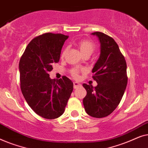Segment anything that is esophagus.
Instances as JSON below:
<instances>
[{"label":"esophagus","instance_id":"34e87169","mask_svg":"<svg viewBox=\"0 0 148 148\" xmlns=\"http://www.w3.org/2000/svg\"><path fill=\"white\" fill-rule=\"evenodd\" d=\"M81 86H82V85L79 84L77 82H73V88L75 89H77V88H79V87H80Z\"/></svg>","mask_w":148,"mask_h":148}]
</instances>
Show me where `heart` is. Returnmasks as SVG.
<instances>
[{
	"mask_svg": "<svg viewBox=\"0 0 148 148\" xmlns=\"http://www.w3.org/2000/svg\"><path fill=\"white\" fill-rule=\"evenodd\" d=\"M80 52H82L83 55H91L93 52H94L96 49V46L94 42L91 41L90 40H79L77 43L76 44ZM67 51V48H64L61 52V58H64V56ZM86 71L85 69L83 68H78V67H73L70 70L71 75L75 79L79 78V73H84Z\"/></svg>",
	"mask_w": 148,
	"mask_h": 148,
	"instance_id": "b5f03b06",
	"label": "heart"
}]
</instances>
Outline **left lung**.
I'll list each match as a JSON object with an SVG mask.
<instances>
[{"label":"left lung","instance_id":"obj_1","mask_svg":"<svg viewBox=\"0 0 148 148\" xmlns=\"http://www.w3.org/2000/svg\"><path fill=\"white\" fill-rule=\"evenodd\" d=\"M99 38L100 54L92 69L97 86L83 84L87 95L83 100L85 110L94 118L110 114L120 103L127 84V63L118 44L104 33L92 34Z\"/></svg>","mask_w":148,"mask_h":148}]
</instances>
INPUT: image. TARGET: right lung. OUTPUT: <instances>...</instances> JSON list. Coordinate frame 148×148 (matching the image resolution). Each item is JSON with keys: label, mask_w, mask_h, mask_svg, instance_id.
Returning a JSON list of instances; mask_svg holds the SVG:
<instances>
[{"label": "right lung", "mask_w": 148, "mask_h": 148, "mask_svg": "<svg viewBox=\"0 0 148 148\" xmlns=\"http://www.w3.org/2000/svg\"><path fill=\"white\" fill-rule=\"evenodd\" d=\"M68 36L46 33L28 44L19 60L20 86L28 105L39 116L54 119L64 112L73 84L66 76L51 79L49 72L59 61Z\"/></svg>", "instance_id": "obj_1"}]
</instances>
